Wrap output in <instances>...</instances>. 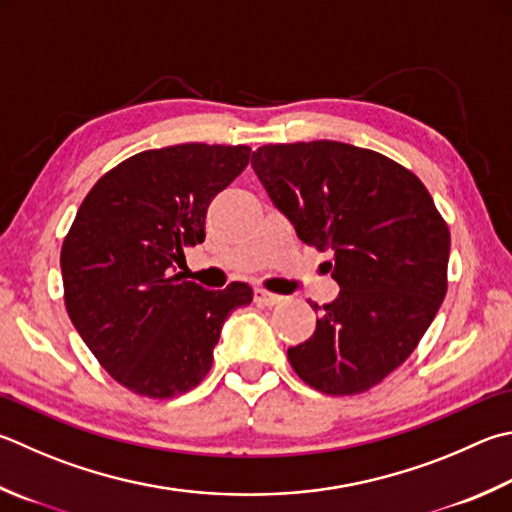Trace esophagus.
<instances>
[{
    "label": "esophagus",
    "instance_id": "esophagus-1",
    "mask_svg": "<svg viewBox=\"0 0 512 512\" xmlns=\"http://www.w3.org/2000/svg\"><path fill=\"white\" fill-rule=\"evenodd\" d=\"M282 300H284L282 295L266 291V288H262V286L255 288V302H257V304H262V306H275V304H280Z\"/></svg>",
    "mask_w": 512,
    "mask_h": 512
}]
</instances>
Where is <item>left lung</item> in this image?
I'll list each match as a JSON object with an SVG mask.
<instances>
[{
  "label": "left lung",
  "mask_w": 512,
  "mask_h": 512,
  "mask_svg": "<svg viewBox=\"0 0 512 512\" xmlns=\"http://www.w3.org/2000/svg\"><path fill=\"white\" fill-rule=\"evenodd\" d=\"M250 165L340 293L313 336L288 349L329 396L362 394L410 358L448 291L450 230L430 192L387 156L338 141L264 145Z\"/></svg>",
  "instance_id": "8db88e82"
}]
</instances>
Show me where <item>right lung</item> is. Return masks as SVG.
<instances>
[{
    "instance_id": "add662e5",
    "label": "right lung",
    "mask_w": 512,
    "mask_h": 512,
    "mask_svg": "<svg viewBox=\"0 0 512 512\" xmlns=\"http://www.w3.org/2000/svg\"><path fill=\"white\" fill-rule=\"evenodd\" d=\"M250 147L185 143L116 165L82 201L60 266L73 327L111 378L150 398L197 387L228 315L253 302L232 282H183V248L206 239L210 201L246 170Z\"/></svg>"
}]
</instances>
